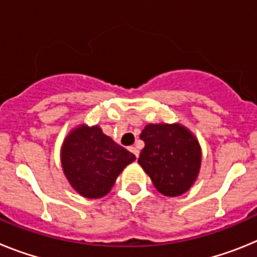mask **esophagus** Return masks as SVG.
I'll list each match as a JSON object with an SVG mask.
<instances>
[{
	"mask_svg": "<svg viewBox=\"0 0 257 257\" xmlns=\"http://www.w3.org/2000/svg\"><path fill=\"white\" fill-rule=\"evenodd\" d=\"M130 152H131V153L135 154L136 158H138V157H139V149L136 148V147H130Z\"/></svg>",
	"mask_w": 257,
	"mask_h": 257,
	"instance_id": "obj_1",
	"label": "esophagus"
}]
</instances>
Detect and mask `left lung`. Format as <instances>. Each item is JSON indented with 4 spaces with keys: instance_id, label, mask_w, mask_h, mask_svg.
I'll use <instances>...</instances> for the list:
<instances>
[{
    "instance_id": "8db88e82",
    "label": "left lung",
    "mask_w": 257,
    "mask_h": 257,
    "mask_svg": "<svg viewBox=\"0 0 257 257\" xmlns=\"http://www.w3.org/2000/svg\"><path fill=\"white\" fill-rule=\"evenodd\" d=\"M145 143L139 165L163 196L178 197L190 189L201 169L197 138L179 123H149L140 134Z\"/></svg>"
}]
</instances>
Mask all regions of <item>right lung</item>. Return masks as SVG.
I'll list each match as a JSON object with an SVG mask.
<instances>
[{"label": "right lung", "instance_id": "add662e5", "mask_svg": "<svg viewBox=\"0 0 257 257\" xmlns=\"http://www.w3.org/2000/svg\"><path fill=\"white\" fill-rule=\"evenodd\" d=\"M65 178L85 198H101L114 185L118 175L136 160L133 153L103 134L99 126L76 127L61 147Z\"/></svg>", "mask_w": 257, "mask_h": 257}]
</instances>
